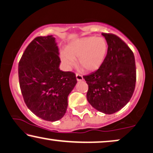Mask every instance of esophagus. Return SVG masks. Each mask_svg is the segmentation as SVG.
<instances>
[{"label": "esophagus", "mask_w": 153, "mask_h": 153, "mask_svg": "<svg viewBox=\"0 0 153 153\" xmlns=\"http://www.w3.org/2000/svg\"><path fill=\"white\" fill-rule=\"evenodd\" d=\"M76 79L78 81H81L83 80V77L82 75L79 74V73H76Z\"/></svg>", "instance_id": "1"}]
</instances>
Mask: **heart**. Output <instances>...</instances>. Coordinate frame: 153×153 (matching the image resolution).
Segmentation results:
<instances>
[{"label":"heart","mask_w":153,"mask_h":153,"mask_svg":"<svg viewBox=\"0 0 153 153\" xmlns=\"http://www.w3.org/2000/svg\"><path fill=\"white\" fill-rule=\"evenodd\" d=\"M108 45L104 38L89 36L82 38L68 45L62 52V60L67 68L75 64V59L85 71H94L102 66L106 58Z\"/></svg>","instance_id":"b5f03b06"}]
</instances>
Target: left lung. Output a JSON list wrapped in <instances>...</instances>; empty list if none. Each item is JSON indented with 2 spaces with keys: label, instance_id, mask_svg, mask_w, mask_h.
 Returning a JSON list of instances; mask_svg holds the SVG:
<instances>
[{
  "label": "left lung",
  "instance_id": "left-lung-1",
  "mask_svg": "<svg viewBox=\"0 0 153 153\" xmlns=\"http://www.w3.org/2000/svg\"><path fill=\"white\" fill-rule=\"evenodd\" d=\"M108 45L100 68L83 78L88 85L87 99L91 106L113 114L129 102L136 86V71L133 52L117 36L102 33Z\"/></svg>",
  "mask_w": 153,
  "mask_h": 153
}]
</instances>
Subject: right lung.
<instances>
[{
  "label": "right lung",
  "mask_w": 153,
  "mask_h": 153,
  "mask_svg": "<svg viewBox=\"0 0 153 153\" xmlns=\"http://www.w3.org/2000/svg\"><path fill=\"white\" fill-rule=\"evenodd\" d=\"M55 38L36 37L19 62V81L24 102L36 116L54 122L63 117L68 96L77 83L75 74L61 71Z\"/></svg>",
  "instance_id": "1"
}]
</instances>
